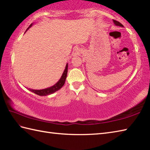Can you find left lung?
<instances>
[{
  "label": "left lung",
  "instance_id": "8db88e82",
  "mask_svg": "<svg viewBox=\"0 0 150 150\" xmlns=\"http://www.w3.org/2000/svg\"><path fill=\"white\" fill-rule=\"evenodd\" d=\"M113 22H114V24L116 25V26H122V27H123V25L120 23V22H118V21H115V20H113Z\"/></svg>",
  "mask_w": 150,
  "mask_h": 150
}]
</instances>
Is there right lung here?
Wrapping results in <instances>:
<instances>
[{
  "instance_id": "add662e5",
  "label": "right lung",
  "mask_w": 150,
  "mask_h": 150,
  "mask_svg": "<svg viewBox=\"0 0 150 150\" xmlns=\"http://www.w3.org/2000/svg\"><path fill=\"white\" fill-rule=\"evenodd\" d=\"M31 26H32V24L30 25L27 30L29 29ZM68 64H67L64 71L62 75L61 78H60V80L57 82L55 85H53V86L47 88L46 89H43V90H32V89H29V90H30L31 91H32L33 93H35L38 95H40V96H46V95H48L55 93V92H56L57 91L60 90V89L63 86L64 84L65 83L66 79L67 77V73H68Z\"/></svg>"
}]
</instances>
